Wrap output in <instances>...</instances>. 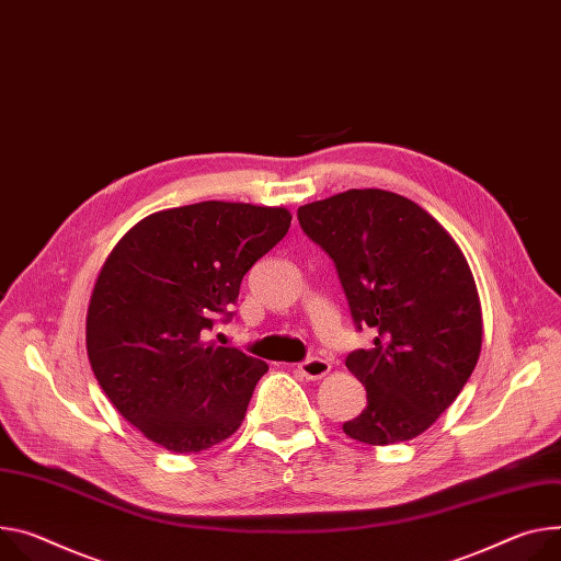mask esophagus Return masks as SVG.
<instances>
[{
	"mask_svg": "<svg viewBox=\"0 0 561 561\" xmlns=\"http://www.w3.org/2000/svg\"><path fill=\"white\" fill-rule=\"evenodd\" d=\"M297 369L304 374V378L307 380H320L331 371V363L322 360V358H307L297 365Z\"/></svg>",
	"mask_w": 561,
	"mask_h": 561,
	"instance_id": "obj_1",
	"label": "esophagus"
}]
</instances>
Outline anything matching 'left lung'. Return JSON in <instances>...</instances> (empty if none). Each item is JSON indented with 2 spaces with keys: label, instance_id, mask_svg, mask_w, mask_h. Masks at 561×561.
<instances>
[{
  "label": "left lung",
  "instance_id": "obj_1",
  "mask_svg": "<svg viewBox=\"0 0 561 561\" xmlns=\"http://www.w3.org/2000/svg\"><path fill=\"white\" fill-rule=\"evenodd\" d=\"M333 260L353 322L374 346L346 355L367 407L342 425L367 445L423 434L470 380L483 340L466 254L419 203L387 190H346L297 210Z\"/></svg>",
  "mask_w": 561,
  "mask_h": 561
}]
</instances>
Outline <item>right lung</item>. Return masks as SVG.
Returning a JSON list of instances; mask_svg holds the SVG:
<instances>
[{
    "label": "right lung",
    "instance_id": "obj_1",
    "mask_svg": "<svg viewBox=\"0 0 561 561\" xmlns=\"http://www.w3.org/2000/svg\"><path fill=\"white\" fill-rule=\"evenodd\" d=\"M286 208L203 201L138 221L100 271L87 311L98 385L145 438L179 454L232 436L268 365L208 331L243 275L290 228Z\"/></svg>",
    "mask_w": 561,
    "mask_h": 561
}]
</instances>
